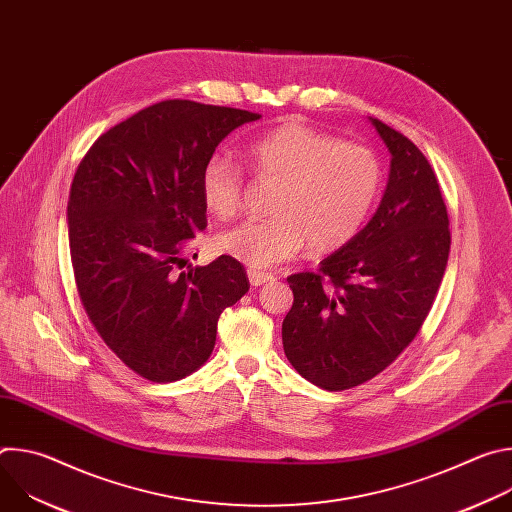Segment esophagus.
<instances>
[{"label":"esophagus","instance_id":"1","mask_svg":"<svg viewBox=\"0 0 512 512\" xmlns=\"http://www.w3.org/2000/svg\"><path fill=\"white\" fill-rule=\"evenodd\" d=\"M249 281H251V285H263V283H267V281H273V275L271 273H267V271H257V269H249Z\"/></svg>","mask_w":512,"mask_h":512}]
</instances>
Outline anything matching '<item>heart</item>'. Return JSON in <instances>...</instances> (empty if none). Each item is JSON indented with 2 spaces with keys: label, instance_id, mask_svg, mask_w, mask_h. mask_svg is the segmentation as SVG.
<instances>
[{
  "label": "heart",
  "instance_id": "heart-1",
  "mask_svg": "<svg viewBox=\"0 0 512 512\" xmlns=\"http://www.w3.org/2000/svg\"><path fill=\"white\" fill-rule=\"evenodd\" d=\"M257 178L277 184L267 221H245L216 239V249L253 269L302 253H334L356 237L381 188V166L364 145L340 141L304 123L281 125L249 143ZM204 206L221 221L243 200V172L212 156L200 176Z\"/></svg>",
  "mask_w": 512,
  "mask_h": 512
}]
</instances>
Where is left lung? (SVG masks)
<instances>
[{
	"label": "left lung",
	"mask_w": 512,
	"mask_h": 512,
	"mask_svg": "<svg viewBox=\"0 0 512 512\" xmlns=\"http://www.w3.org/2000/svg\"><path fill=\"white\" fill-rule=\"evenodd\" d=\"M369 119L391 154L375 216L316 273L287 277L294 306L281 326L285 356L326 391L377 377L411 344L440 289L452 243L427 158L403 133Z\"/></svg>",
	"instance_id": "obj_1"
}]
</instances>
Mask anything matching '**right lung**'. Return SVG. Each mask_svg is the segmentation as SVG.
Masks as SVG:
<instances>
[{
  "label": "right lung",
  "instance_id": "right-lung-1",
  "mask_svg": "<svg viewBox=\"0 0 512 512\" xmlns=\"http://www.w3.org/2000/svg\"><path fill=\"white\" fill-rule=\"evenodd\" d=\"M259 117L186 99L150 105L103 133L72 180L68 243L83 308L119 360L152 383L200 369L223 310L249 291L229 255L182 269L206 229L204 164Z\"/></svg>",
  "mask_w": 512,
  "mask_h": 512
}]
</instances>
